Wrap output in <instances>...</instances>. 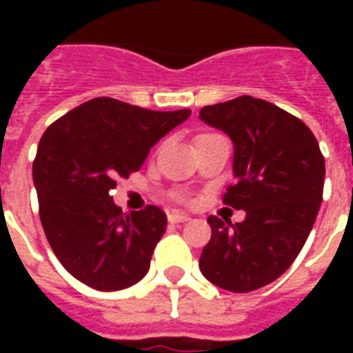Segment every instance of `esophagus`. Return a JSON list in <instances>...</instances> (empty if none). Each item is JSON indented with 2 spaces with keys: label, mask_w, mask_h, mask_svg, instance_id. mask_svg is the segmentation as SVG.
<instances>
[{
  "label": "esophagus",
  "mask_w": 353,
  "mask_h": 353,
  "mask_svg": "<svg viewBox=\"0 0 353 353\" xmlns=\"http://www.w3.org/2000/svg\"><path fill=\"white\" fill-rule=\"evenodd\" d=\"M191 217L187 214H181V212H170L168 214V221L170 223H185L189 221Z\"/></svg>",
  "instance_id": "obj_1"
}]
</instances>
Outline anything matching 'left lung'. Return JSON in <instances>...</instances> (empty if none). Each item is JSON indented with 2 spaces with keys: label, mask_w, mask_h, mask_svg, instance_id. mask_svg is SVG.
I'll return each instance as SVG.
<instances>
[{
  "label": "left lung",
  "mask_w": 353,
  "mask_h": 353,
  "mask_svg": "<svg viewBox=\"0 0 353 353\" xmlns=\"http://www.w3.org/2000/svg\"><path fill=\"white\" fill-rule=\"evenodd\" d=\"M200 119L232 139L236 181L223 202L245 212L234 225L208 217L212 238L200 270L217 288L255 291L303 250L323 196L325 161L310 128L270 101L240 96L202 108Z\"/></svg>",
  "instance_id": "left-lung-1"
}]
</instances>
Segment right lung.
<instances>
[{
    "label": "right lung",
    "mask_w": 353,
    "mask_h": 353,
    "mask_svg": "<svg viewBox=\"0 0 353 353\" xmlns=\"http://www.w3.org/2000/svg\"><path fill=\"white\" fill-rule=\"evenodd\" d=\"M191 117V109L151 111L94 98L43 134L34 185L45 236L73 278L98 291L138 283L166 230V214L147 206L123 214L111 196L117 177L138 172L151 147Z\"/></svg>",
    "instance_id": "right-lung-1"
}]
</instances>
